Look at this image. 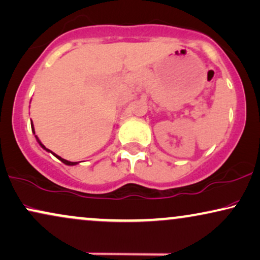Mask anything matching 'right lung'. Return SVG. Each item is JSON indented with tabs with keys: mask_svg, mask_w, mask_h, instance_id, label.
Segmentation results:
<instances>
[{
	"mask_svg": "<svg viewBox=\"0 0 260 260\" xmlns=\"http://www.w3.org/2000/svg\"><path fill=\"white\" fill-rule=\"evenodd\" d=\"M31 127H32V132H34V134H36V133H35V127H34V123H32V122H31ZM35 137H36V139H37V141H38V144H39V145L42 146V149H44L45 151H48V152H50V153L54 154V156L56 157V158L60 159L62 163H64V164H66V166H75V164H78V163H79V162H70V160H67V159H63V158H62V157L57 156L56 153H54V152H52V151H50V150H49V149H47V147H45L44 145H43V144H42V141L38 139V137H37V136H35Z\"/></svg>",
	"mask_w": 260,
	"mask_h": 260,
	"instance_id": "1",
	"label": "right lung"
}]
</instances>
